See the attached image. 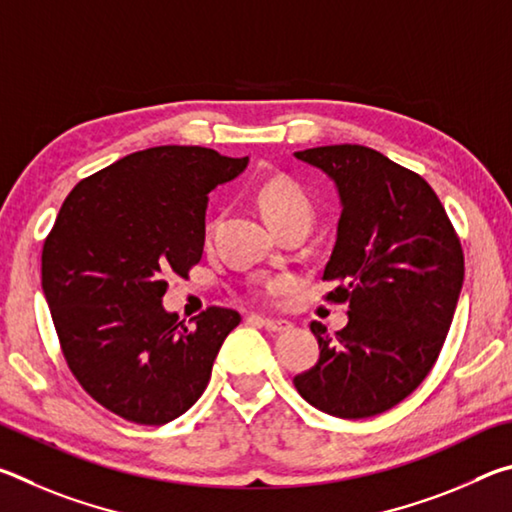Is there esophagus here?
Here are the masks:
<instances>
[{
	"label": "esophagus",
	"instance_id": "1",
	"mask_svg": "<svg viewBox=\"0 0 512 512\" xmlns=\"http://www.w3.org/2000/svg\"><path fill=\"white\" fill-rule=\"evenodd\" d=\"M259 323L266 329V332L271 334H282V332H289L291 323L289 320H273V318H259Z\"/></svg>",
	"mask_w": 512,
	"mask_h": 512
}]
</instances>
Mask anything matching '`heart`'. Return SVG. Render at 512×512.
Segmentation results:
<instances>
[{"label": "heart", "mask_w": 512, "mask_h": 512, "mask_svg": "<svg viewBox=\"0 0 512 512\" xmlns=\"http://www.w3.org/2000/svg\"><path fill=\"white\" fill-rule=\"evenodd\" d=\"M257 203L259 210L264 212L266 221L273 228H280L291 221H307L314 219V198L302 187L296 178L291 176H271L257 187ZM291 284L289 275L275 277H259L255 280V293L262 298H271Z\"/></svg>", "instance_id": "1"}]
</instances>
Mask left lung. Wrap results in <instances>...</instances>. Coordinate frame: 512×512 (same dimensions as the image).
Here are the masks:
<instances>
[{"instance_id":"obj_1","label":"left lung","mask_w":512,"mask_h":512,"mask_svg":"<svg viewBox=\"0 0 512 512\" xmlns=\"http://www.w3.org/2000/svg\"><path fill=\"white\" fill-rule=\"evenodd\" d=\"M339 187V239L325 300L348 305V325L311 323L320 357L293 377L318 411L372 418L406 400L436 363L463 287L461 239L420 173L361 144L298 151Z\"/></svg>"}]
</instances>
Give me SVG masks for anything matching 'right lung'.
<instances>
[{"label":"right lung","mask_w":512,"mask_h":512,"mask_svg":"<svg viewBox=\"0 0 512 512\" xmlns=\"http://www.w3.org/2000/svg\"><path fill=\"white\" fill-rule=\"evenodd\" d=\"M203 146H153L83 178L42 246V291L81 388L128 422L160 427L205 391L235 309L185 325L162 309L167 277L201 262L207 194L246 169Z\"/></svg>","instance_id":"obj_1"}]
</instances>
